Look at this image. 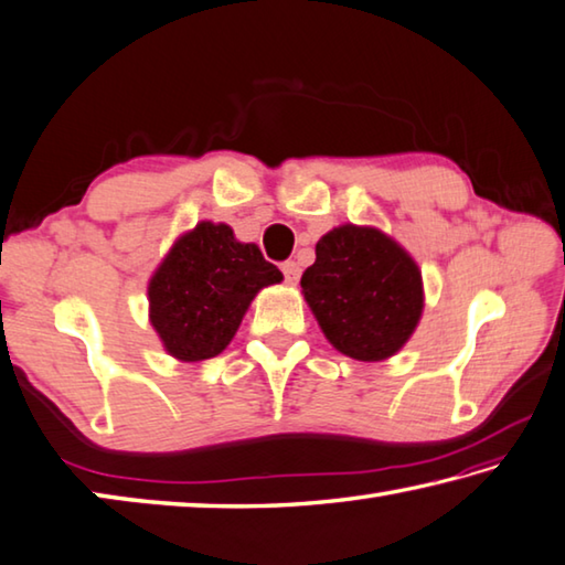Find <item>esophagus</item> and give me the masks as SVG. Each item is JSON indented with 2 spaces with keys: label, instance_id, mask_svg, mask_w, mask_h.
I'll use <instances>...</instances> for the list:
<instances>
[{
  "label": "esophagus",
  "instance_id": "34e87169",
  "mask_svg": "<svg viewBox=\"0 0 565 565\" xmlns=\"http://www.w3.org/2000/svg\"><path fill=\"white\" fill-rule=\"evenodd\" d=\"M280 270H282V275H285V280H288L290 285H295V282L300 280V265L295 263V260L282 263V265H280Z\"/></svg>",
  "mask_w": 565,
  "mask_h": 565
}]
</instances>
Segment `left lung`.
<instances>
[{
	"instance_id": "1",
	"label": "left lung",
	"mask_w": 565,
	"mask_h": 565,
	"mask_svg": "<svg viewBox=\"0 0 565 565\" xmlns=\"http://www.w3.org/2000/svg\"><path fill=\"white\" fill-rule=\"evenodd\" d=\"M300 288L332 348L363 363L395 355L423 312L418 265L373 227L322 235Z\"/></svg>"
}]
</instances>
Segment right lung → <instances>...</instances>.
<instances>
[{
	"label": "right lung",
	"instance_id": "obj_1",
	"mask_svg": "<svg viewBox=\"0 0 565 565\" xmlns=\"http://www.w3.org/2000/svg\"><path fill=\"white\" fill-rule=\"evenodd\" d=\"M282 273L227 225L200 222L182 235L150 280V320L168 353L184 363L220 355L247 305Z\"/></svg>",
	"mask_w": 565,
	"mask_h": 565
}]
</instances>
